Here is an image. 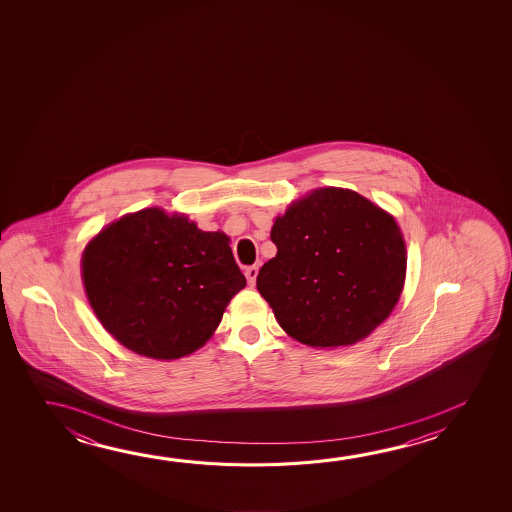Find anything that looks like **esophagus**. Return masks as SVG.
<instances>
[{
    "label": "esophagus",
    "mask_w": 512,
    "mask_h": 512,
    "mask_svg": "<svg viewBox=\"0 0 512 512\" xmlns=\"http://www.w3.org/2000/svg\"><path fill=\"white\" fill-rule=\"evenodd\" d=\"M244 275L248 278V284L255 285V280H257V275H259V268L257 266H250V268H246Z\"/></svg>",
    "instance_id": "esophagus-1"
}]
</instances>
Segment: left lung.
Listing matches in <instances>:
<instances>
[{
	"instance_id": "obj_1",
	"label": "left lung",
	"mask_w": 512,
	"mask_h": 512,
	"mask_svg": "<svg viewBox=\"0 0 512 512\" xmlns=\"http://www.w3.org/2000/svg\"><path fill=\"white\" fill-rule=\"evenodd\" d=\"M277 255L260 296L289 336L314 348L359 343L400 300L407 252L393 216L355 191L314 189L275 219Z\"/></svg>"
}]
</instances>
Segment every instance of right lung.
<instances>
[{
	"mask_svg": "<svg viewBox=\"0 0 512 512\" xmlns=\"http://www.w3.org/2000/svg\"><path fill=\"white\" fill-rule=\"evenodd\" d=\"M223 232L143 209L103 228L85 248V294L101 325L128 350L171 361L209 341L246 285Z\"/></svg>",
	"mask_w": 512,
	"mask_h": 512,
	"instance_id": "add662e5",
	"label": "right lung"
}]
</instances>
